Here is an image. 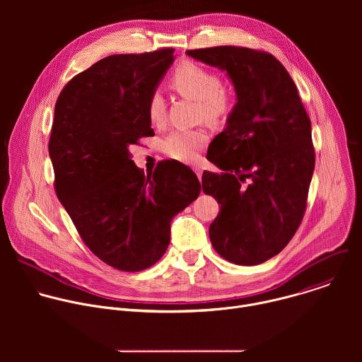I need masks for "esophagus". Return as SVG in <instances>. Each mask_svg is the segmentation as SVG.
<instances>
[{
	"label": "esophagus",
	"instance_id": "obj_1",
	"mask_svg": "<svg viewBox=\"0 0 362 362\" xmlns=\"http://www.w3.org/2000/svg\"><path fill=\"white\" fill-rule=\"evenodd\" d=\"M193 170H194V173L197 175V177H199V180L202 179V173H203V168L202 166H193Z\"/></svg>",
	"mask_w": 362,
	"mask_h": 362
}]
</instances>
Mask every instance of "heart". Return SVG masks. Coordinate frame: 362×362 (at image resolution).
<instances>
[{
    "label": "heart",
    "instance_id": "heart-1",
    "mask_svg": "<svg viewBox=\"0 0 362 362\" xmlns=\"http://www.w3.org/2000/svg\"><path fill=\"white\" fill-rule=\"evenodd\" d=\"M170 87L180 95L199 103V115L211 124L223 123L233 109V94L222 88L221 78L203 69L202 66L183 62L180 63L172 78ZM147 115L153 124L165 122V101L160 94L154 93L147 103ZM208 141V134L203 130H182L172 133L163 143V147L170 158L193 163L197 160L199 150Z\"/></svg>",
    "mask_w": 362,
    "mask_h": 362
}]
</instances>
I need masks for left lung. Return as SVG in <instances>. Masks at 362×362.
<instances>
[{
  "mask_svg": "<svg viewBox=\"0 0 362 362\" xmlns=\"http://www.w3.org/2000/svg\"><path fill=\"white\" fill-rule=\"evenodd\" d=\"M186 54L226 73L236 94L206 156L222 172L202 176L203 192L221 203L211 242L232 264L259 265L289 243L303 218L315 168L311 120L274 56L235 45Z\"/></svg>",
  "mask_w": 362,
  "mask_h": 362,
  "instance_id": "obj_1",
  "label": "left lung"
}]
</instances>
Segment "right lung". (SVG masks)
I'll list each match as a JSON object with an SVG mask.
<instances>
[{"label":"right lung","mask_w":362,"mask_h":362,"mask_svg":"<svg viewBox=\"0 0 362 362\" xmlns=\"http://www.w3.org/2000/svg\"><path fill=\"white\" fill-rule=\"evenodd\" d=\"M173 53L103 59L67 83L54 107L48 153L57 197L88 249L119 271L156 264L172 219L202 189L183 163L166 160L144 176L130 158L132 144L154 136L147 103Z\"/></svg>","instance_id":"1"}]
</instances>
